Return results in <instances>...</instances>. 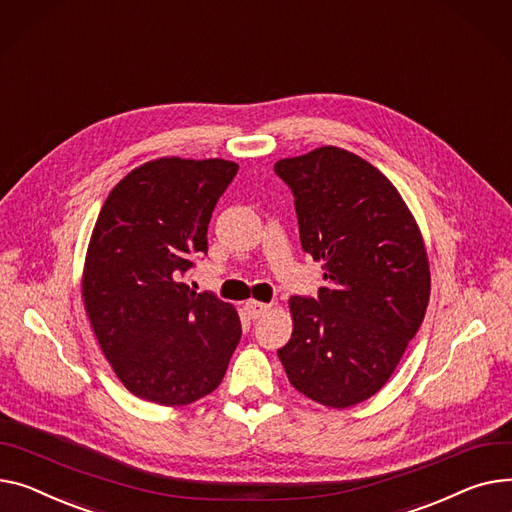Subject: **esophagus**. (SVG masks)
Segmentation results:
<instances>
[{"label":"esophagus","instance_id":"obj_1","mask_svg":"<svg viewBox=\"0 0 512 512\" xmlns=\"http://www.w3.org/2000/svg\"><path fill=\"white\" fill-rule=\"evenodd\" d=\"M245 311L251 319H259L261 315H265L269 311V304L265 302H257V300H247L245 302Z\"/></svg>","mask_w":512,"mask_h":512}]
</instances>
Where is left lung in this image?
I'll use <instances>...</instances> for the list:
<instances>
[{
	"instance_id": "1",
	"label": "left lung",
	"mask_w": 512,
	"mask_h": 512,
	"mask_svg": "<svg viewBox=\"0 0 512 512\" xmlns=\"http://www.w3.org/2000/svg\"><path fill=\"white\" fill-rule=\"evenodd\" d=\"M274 170L294 193L300 245L327 282L317 298H290L294 329L278 356L294 389L344 410L389 381L420 329L426 247L399 191L360 156L323 146Z\"/></svg>"
}]
</instances>
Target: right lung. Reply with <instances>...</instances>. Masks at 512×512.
<instances>
[{
  "label": "right lung",
  "mask_w": 512,
  "mask_h": 512,
  "mask_svg": "<svg viewBox=\"0 0 512 512\" xmlns=\"http://www.w3.org/2000/svg\"><path fill=\"white\" fill-rule=\"evenodd\" d=\"M236 162L158 158L133 168L94 224L82 296L102 354L135 397L187 405L224 379L241 339L234 306L183 282Z\"/></svg>",
  "instance_id": "add662e5"
}]
</instances>
